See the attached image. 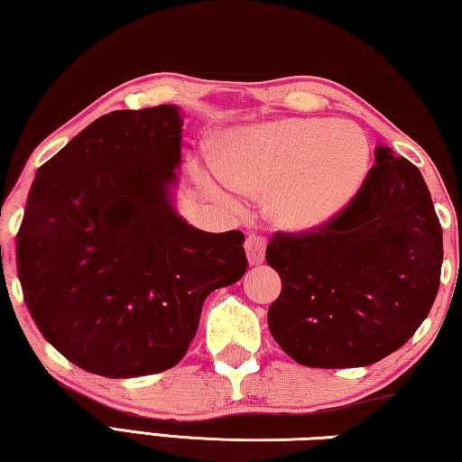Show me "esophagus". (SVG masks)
Instances as JSON below:
<instances>
[{"label":"esophagus","mask_w":462,"mask_h":462,"mask_svg":"<svg viewBox=\"0 0 462 462\" xmlns=\"http://www.w3.org/2000/svg\"><path fill=\"white\" fill-rule=\"evenodd\" d=\"M246 256L250 264H259L264 259V250H267V238L261 236V234H248L246 242Z\"/></svg>","instance_id":"obj_1"}]
</instances>
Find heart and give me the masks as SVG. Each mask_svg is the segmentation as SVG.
Listing matches in <instances>:
<instances>
[{
    "label": "heart",
    "instance_id": "1",
    "mask_svg": "<svg viewBox=\"0 0 462 462\" xmlns=\"http://www.w3.org/2000/svg\"><path fill=\"white\" fill-rule=\"evenodd\" d=\"M222 165L195 167V181L224 199L269 193L273 222L291 232L332 224L361 191L371 161L353 122L289 118L226 134Z\"/></svg>",
    "mask_w": 462,
    "mask_h": 462
}]
</instances>
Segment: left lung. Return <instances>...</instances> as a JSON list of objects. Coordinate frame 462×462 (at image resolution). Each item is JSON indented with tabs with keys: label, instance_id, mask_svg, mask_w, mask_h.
Wrapping results in <instances>:
<instances>
[{
	"label": "left lung",
	"instance_id": "left-lung-1",
	"mask_svg": "<svg viewBox=\"0 0 462 462\" xmlns=\"http://www.w3.org/2000/svg\"><path fill=\"white\" fill-rule=\"evenodd\" d=\"M355 201L324 228L277 232L264 259L281 277L269 330L295 363L366 366L395 353L440 287L442 228L420 169L389 146Z\"/></svg>",
	"mask_w": 462,
	"mask_h": 462
}]
</instances>
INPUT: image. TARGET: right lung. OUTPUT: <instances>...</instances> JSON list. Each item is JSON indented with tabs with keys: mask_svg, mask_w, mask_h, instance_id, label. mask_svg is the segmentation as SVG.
Masks as SVG:
<instances>
[{
	"mask_svg": "<svg viewBox=\"0 0 462 462\" xmlns=\"http://www.w3.org/2000/svg\"><path fill=\"white\" fill-rule=\"evenodd\" d=\"M181 109H118L38 169L15 236L38 330L81 369L112 379L185 356L214 289L245 275V234L193 228L173 206Z\"/></svg>",
	"mask_w": 462,
	"mask_h": 462,
	"instance_id": "right-lung-1",
	"label": "right lung"
}]
</instances>
